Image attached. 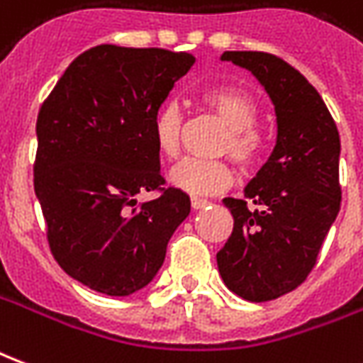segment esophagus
<instances>
[{"label": "esophagus", "mask_w": 363, "mask_h": 363, "mask_svg": "<svg viewBox=\"0 0 363 363\" xmlns=\"http://www.w3.org/2000/svg\"><path fill=\"white\" fill-rule=\"evenodd\" d=\"M190 204H192V208H194V210H202V208H206V206L210 204V202H208V200H204V198L192 196L190 198Z\"/></svg>", "instance_id": "34e87169"}]
</instances>
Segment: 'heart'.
I'll return each instance as SVG.
<instances>
[{"label":"heart","instance_id":"obj_1","mask_svg":"<svg viewBox=\"0 0 363 363\" xmlns=\"http://www.w3.org/2000/svg\"><path fill=\"white\" fill-rule=\"evenodd\" d=\"M206 111L212 112L225 132L218 143V153L229 155L237 165L249 169L264 151V135L257 124L259 104L247 91L235 87H210L198 96ZM184 116L174 101L159 104L151 118V138L157 151L167 159H173L181 147ZM233 181V171L225 159H182L171 169L169 182L174 189L190 196H208L228 189Z\"/></svg>","mask_w":363,"mask_h":363}]
</instances>
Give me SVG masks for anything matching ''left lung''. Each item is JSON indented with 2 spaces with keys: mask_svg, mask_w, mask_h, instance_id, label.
I'll list each match as a JSON object with an SVG mask.
<instances>
[{
  "mask_svg": "<svg viewBox=\"0 0 363 363\" xmlns=\"http://www.w3.org/2000/svg\"><path fill=\"white\" fill-rule=\"evenodd\" d=\"M270 95L278 135L270 159L245 189L225 198L233 231L218 252L225 286L247 301H270L301 286L338 216L340 135L327 104L303 75L268 52H223Z\"/></svg>",
  "mask_w": 363,
  "mask_h": 363,
  "instance_id": "left-lung-1",
  "label": "left lung"
}]
</instances>
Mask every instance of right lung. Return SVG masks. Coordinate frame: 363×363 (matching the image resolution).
I'll list each match as a JSON object with an SVG mask.
<instances>
[{
	"label": "right lung",
	"mask_w": 363,
	"mask_h": 363,
	"mask_svg": "<svg viewBox=\"0 0 363 363\" xmlns=\"http://www.w3.org/2000/svg\"><path fill=\"white\" fill-rule=\"evenodd\" d=\"M194 56L101 44L69 64L36 120L35 192L54 259L106 296H130L163 264L190 198L159 173L151 118ZM140 191H157L150 203Z\"/></svg>",
	"instance_id": "right-lung-1"
}]
</instances>
